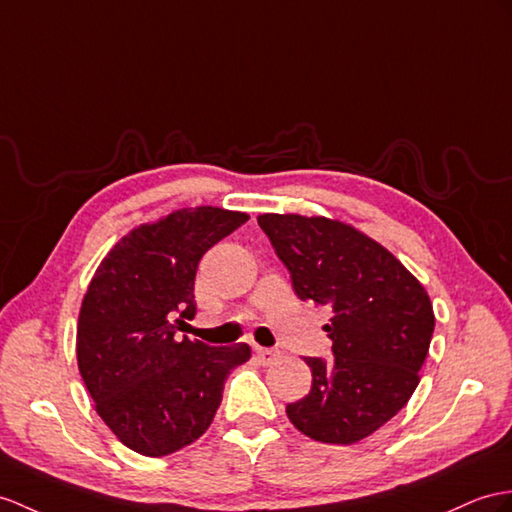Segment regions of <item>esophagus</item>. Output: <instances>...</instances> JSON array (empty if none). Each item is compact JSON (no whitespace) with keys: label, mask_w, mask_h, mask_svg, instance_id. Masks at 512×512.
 Here are the masks:
<instances>
[{"label":"esophagus","mask_w":512,"mask_h":512,"mask_svg":"<svg viewBox=\"0 0 512 512\" xmlns=\"http://www.w3.org/2000/svg\"><path fill=\"white\" fill-rule=\"evenodd\" d=\"M254 352H256V358H258L260 365H273L280 358V352L269 350V347H258L256 345Z\"/></svg>","instance_id":"esophagus-1"}]
</instances>
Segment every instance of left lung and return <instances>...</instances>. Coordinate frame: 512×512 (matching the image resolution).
I'll use <instances>...</instances> for the list:
<instances>
[{
  "mask_svg": "<svg viewBox=\"0 0 512 512\" xmlns=\"http://www.w3.org/2000/svg\"><path fill=\"white\" fill-rule=\"evenodd\" d=\"M299 299L332 310V358H304L313 386L286 406L293 426L321 443L352 445L410 400L434 332L423 284L389 249L339 219L258 217Z\"/></svg>",
  "mask_w": 512,
  "mask_h": 512,
  "instance_id": "8db88e82",
  "label": "left lung"
}]
</instances>
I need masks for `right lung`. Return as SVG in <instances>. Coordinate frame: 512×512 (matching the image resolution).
I'll list each match as a JSON object with an SVG mask.
<instances>
[{
  "label": "right lung",
  "mask_w": 512,
  "mask_h": 512,
  "mask_svg": "<svg viewBox=\"0 0 512 512\" xmlns=\"http://www.w3.org/2000/svg\"><path fill=\"white\" fill-rule=\"evenodd\" d=\"M247 219L197 206L143 223L110 249L86 289L80 376L97 415L136 454L160 458L197 441L215 419L228 373L252 356L245 343L210 347L178 334L195 317L199 260Z\"/></svg>",
  "instance_id": "obj_1"
}]
</instances>
